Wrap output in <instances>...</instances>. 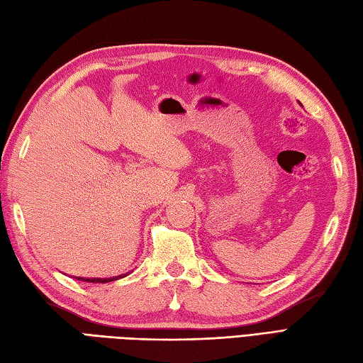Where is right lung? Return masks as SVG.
Returning a JSON list of instances; mask_svg holds the SVG:
<instances>
[{"instance_id": "1", "label": "right lung", "mask_w": 363, "mask_h": 363, "mask_svg": "<svg viewBox=\"0 0 363 363\" xmlns=\"http://www.w3.org/2000/svg\"><path fill=\"white\" fill-rule=\"evenodd\" d=\"M128 274H121L116 277H108V279H101V277H92V279H86V277H77L78 280H83V282H91V284H106V282H113V280H119Z\"/></svg>"}]
</instances>
